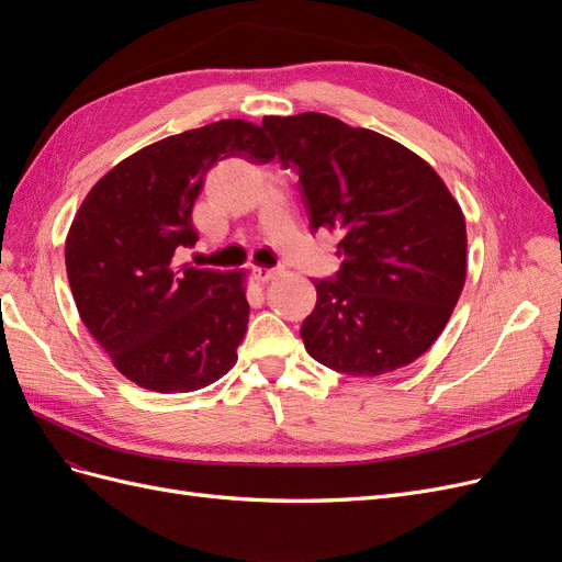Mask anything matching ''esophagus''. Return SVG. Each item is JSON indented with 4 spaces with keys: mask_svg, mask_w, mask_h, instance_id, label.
<instances>
[{
    "mask_svg": "<svg viewBox=\"0 0 562 562\" xmlns=\"http://www.w3.org/2000/svg\"><path fill=\"white\" fill-rule=\"evenodd\" d=\"M252 274H255V279H258L260 283H267V281L277 279L281 274V267H255Z\"/></svg>",
    "mask_w": 562,
    "mask_h": 562,
    "instance_id": "34e87169",
    "label": "esophagus"
}]
</instances>
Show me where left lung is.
<instances>
[{"label": "left lung", "mask_w": 562, "mask_h": 562, "mask_svg": "<svg viewBox=\"0 0 562 562\" xmlns=\"http://www.w3.org/2000/svg\"><path fill=\"white\" fill-rule=\"evenodd\" d=\"M283 168H297L314 229L342 232L333 279L300 335L314 361L378 378L427 351L467 281V223L434 168L401 143L335 116H265Z\"/></svg>", "instance_id": "obj_1"}]
</instances>
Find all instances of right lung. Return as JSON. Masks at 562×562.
<instances>
[{
  "instance_id": "add662e5",
  "label": "right lung",
  "mask_w": 562,
  "mask_h": 562,
  "mask_svg": "<svg viewBox=\"0 0 562 562\" xmlns=\"http://www.w3.org/2000/svg\"><path fill=\"white\" fill-rule=\"evenodd\" d=\"M223 159L267 164L274 147L244 119L168 135L100 178L67 232V281L83 326L124 378L159 394L227 375L246 335L244 271L173 260L199 239L194 201Z\"/></svg>"
}]
</instances>
